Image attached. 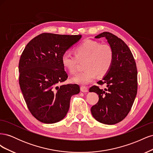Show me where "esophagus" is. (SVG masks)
<instances>
[{"label": "esophagus", "mask_w": 153, "mask_h": 153, "mask_svg": "<svg viewBox=\"0 0 153 153\" xmlns=\"http://www.w3.org/2000/svg\"><path fill=\"white\" fill-rule=\"evenodd\" d=\"M80 91L83 92H87L88 91V88L85 86H81L80 87Z\"/></svg>", "instance_id": "obj_1"}]
</instances>
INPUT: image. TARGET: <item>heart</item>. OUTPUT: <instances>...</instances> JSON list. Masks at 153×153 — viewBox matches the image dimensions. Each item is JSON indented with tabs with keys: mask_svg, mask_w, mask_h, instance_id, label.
Wrapping results in <instances>:
<instances>
[{
	"mask_svg": "<svg viewBox=\"0 0 153 153\" xmlns=\"http://www.w3.org/2000/svg\"><path fill=\"white\" fill-rule=\"evenodd\" d=\"M114 51L106 43L87 39L75 48V55L68 52L61 57L63 67L71 74L75 73L79 62H84V71L78 73L72 78V81L85 85L93 81L97 75H106L113 64Z\"/></svg>",
	"mask_w": 153,
	"mask_h": 153,
	"instance_id": "heart-1",
	"label": "heart"
}]
</instances>
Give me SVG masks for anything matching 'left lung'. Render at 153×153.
I'll use <instances>...</instances> for the list:
<instances>
[{"label": "left lung", "mask_w": 153, "mask_h": 153, "mask_svg": "<svg viewBox=\"0 0 153 153\" xmlns=\"http://www.w3.org/2000/svg\"><path fill=\"white\" fill-rule=\"evenodd\" d=\"M105 38L114 51V61L106 75L97 84L106 88L93 85L89 92L99 96V100L91 107L92 116L105 124H117L127 116L137 93V69L130 49L124 41L108 32L95 37Z\"/></svg>", "instance_id": "obj_1"}]
</instances>
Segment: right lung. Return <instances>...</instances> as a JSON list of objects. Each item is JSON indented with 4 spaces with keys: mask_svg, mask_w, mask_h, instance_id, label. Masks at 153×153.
Masks as SVG:
<instances>
[{
    "mask_svg": "<svg viewBox=\"0 0 153 153\" xmlns=\"http://www.w3.org/2000/svg\"><path fill=\"white\" fill-rule=\"evenodd\" d=\"M81 35L42 33L30 41L20 59L19 84L32 115L52 124L66 116L71 97L80 92L77 84L61 85L68 78L61 57Z\"/></svg>",
    "mask_w": 153,
    "mask_h": 153,
    "instance_id": "add662e5",
    "label": "right lung"
}]
</instances>
